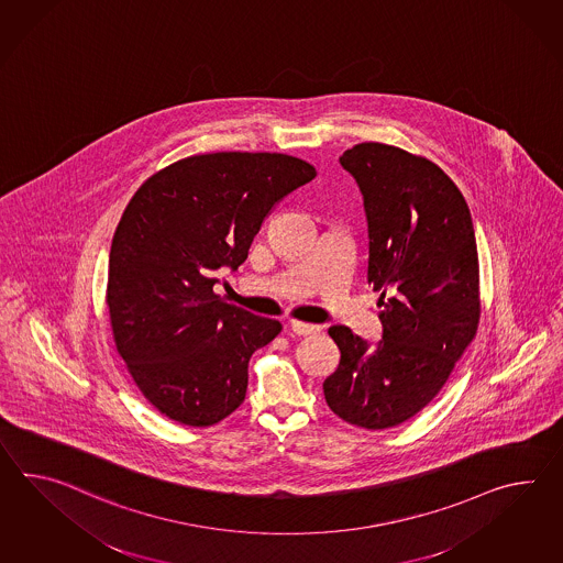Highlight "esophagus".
<instances>
[{"label": "esophagus", "instance_id": "1", "mask_svg": "<svg viewBox=\"0 0 563 563\" xmlns=\"http://www.w3.org/2000/svg\"><path fill=\"white\" fill-rule=\"evenodd\" d=\"M290 331L297 333V335H313L319 331L317 325L313 323H302V321H290Z\"/></svg>", "mask_w": 563, "mask_h": 563}]
</instances>
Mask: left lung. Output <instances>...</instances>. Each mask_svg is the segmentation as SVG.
I'll return each mask as SVG.
<instances>
[{
    "label": "left lung",
    "mask_w": 563,
    "mask_h": 563,
    "mask_svg": "<svg viewBox=\"0 0 563 563\" xmlns=\"http://www.w3.org/2000/svg\"><path fill=\"white\" fill-rule=\"evenodd\" d=\"M364 195L366 283L380 292L383 340L330 328L340 366L323 383L331 411L388 429L438 397L481 323V264L464 195L426 156L380 142L343 152Z\"/></svg>",
    "instance_id": "left-lung-1"
}]
</instances>
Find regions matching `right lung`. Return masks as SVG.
Returning a JSON list of instances; mask_svg holds the SVG:
<instances>
[{"label": "right lung", "mask_w": 563, "mask_h": 563, "mask_svg": "<svg viewBox=\"0 0 563 563\" xmlns=\"http://www.w3.org/2000/svg\"><path fill=\"white\" fill-rule=\"evenodd\" d=\"M316 175L278 152H211L134 192L111 240L106 302L115 350L156 411L209 427L244 402L250 356L283 325L213 285L246 261L276 203Z\"/></svg>", "instance_id": "add662e5"}]
</instances>
